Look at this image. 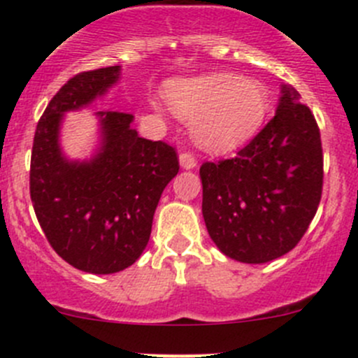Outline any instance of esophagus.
<instances>
[{
  "instance_id": "34e87169",
  "label": "esophagus",
  "mask_w": 358,
  "mask_h": 358,
  "mask_svg": "<svg viewBox=\"0 0 358 358\" xmlns=\"http://www.w3.org/2000/svg\"><path fill=\"white\" fill-rule=\"evenodd\" d=\"M180 164L185 169H194L197 166V159L192 152H182L180 154Z\"/></svg>"
}]
</instances>
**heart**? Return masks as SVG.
<instances>
[{"label": "heart", "instance_id": "heart-1", "mask_svg": "<svg viewBox=\"0 0 358 358\" xmlns=\"http://www.w3.org/2000/svg\"><path fill=\"white\" fill-rule=\"evenodd\" d=\"M169 106L183 119H196L194 133L204 149L225 152L243 145L259 129L268 112L262 83L230 72H213L169 83Z\"/></svg>", "mask_w": 358, "mask_h": 358}]
</instances>
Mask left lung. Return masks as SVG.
<instances>
[{
  "instance_id": "obj_1",
  "label": "left lung",
  "mask_w": 358,
  "mask_h": 358,
  "mask_svg": "<svg viewBox=\"0 0 358 358\" xmlns=\"http://www.w3.org/2000/svg\"><path fill=\"white\" fill-rule=\"evenodd\" d=\"M282 86L275 115L230 159L202 162V216L213 243L266 263L301 241L322 197L324 156L312 110Z\"/></svg>"
}]
</instances>
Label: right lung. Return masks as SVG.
Segmentation results:
<instances>
[{"mask_svg": "<svg viewBox=\"0 0 358 358\" xmlns=\"http://www.w3.org/2000/svg\"><path fill=\"white\" fill-rule=\"evenodd\" d=\"M119 79V66L85 71L50 100L38 121L29 190L36 218L57 255L74 268L115 273L140 258L164 187L178 173L175 147L138 136L128 112L100 110L102 149L71 162L59 147L62 114L88 106Z\"/></svg>", "mask_w": 358, "mask_h": 358, "instance_id": "1", "label": "right lung"}]
</instances>
